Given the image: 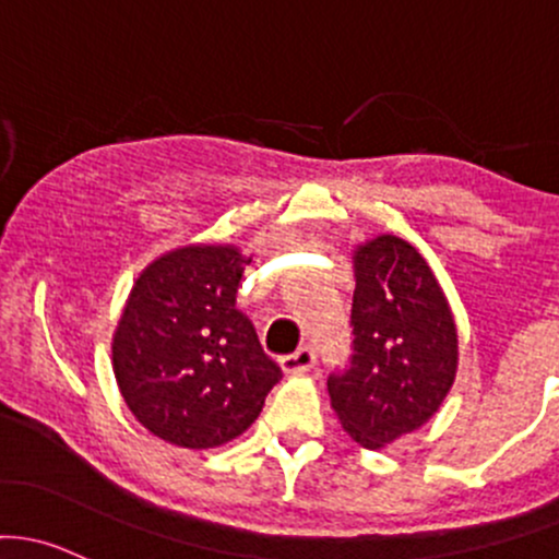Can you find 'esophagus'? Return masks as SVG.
<instances>
[{
    "mask_svg": "<svg viewBox=\"0 0 559 559\" xmlns=\"http://www.w3.org/2000/svg\"><path fill=\"white\" fill-rule=\"evenodd\" d=\"M312 366H316V347H310V345L299 347L297 353L284 355V358H281V369H284L286 373L310 371Z\"/></svg>",
    "mask_w": 559,
    "mask_h": 559,
    "instance_id": "34e87169",
    "label": "esophagus"
}]
</instances>
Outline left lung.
Returning a JSON list of instances; mask_svg holds the SVG:
<instances>
[{"label": "left lung", "instance_id": "obj_1", "mask_svg": "<svg viewBox=\"0 0 559 559\" xmlns=\"http://www.w3.org/2000/svg\"><path fill=\"white\" fill-rule=\"evenodd\" d=\"M353 355L329 377L331 408L364 449L419 429L449 395L459 364L456 323L427 260L397 236L355 249Z\"/></svg>", "mask_w": 559, "mask_h": 559}]
</instances>
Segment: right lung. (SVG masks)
Segmentation results:
<instances>
[{"mask_svg": "<svg viewBox=\"0 0 559 559\" xmlns=\"http://www.w3.org/2000/svg\"><path fill=\"white\" fill-rule=\"evenodd\" d=\"M249 262L236 247H182L134 281L114 334V373L134 419L171 445L238 438L281 379L236 308Z\"/></svg>", "mask_w": 559, "mask_h": 559, "instance_id": "obj_1", "label": "right lung"}]
</instances>
